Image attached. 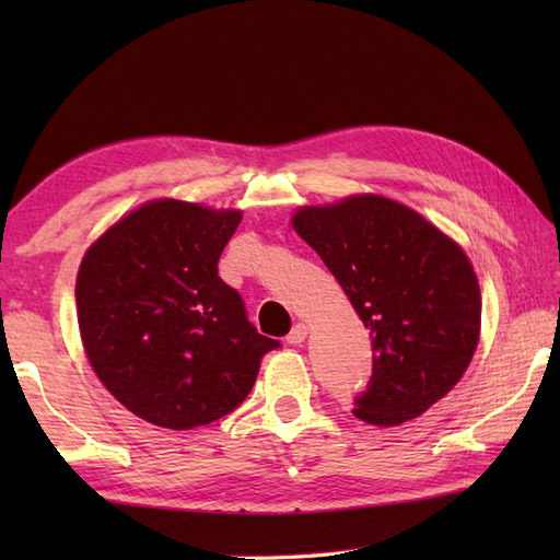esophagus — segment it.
I'll use <instances>...</instances> for the list:
<instances>
[{
	"label": "esophagus",
	"mask_w": 560,
	"mask_h": 560,
	"mask_svg": "<svg viewBox=\"0 0 560 560\" xmlns=\"http://www.w3.org/2000/svg\"><path fill=\"white\" fill-rule=\"evenodd\" d=\"M305 337H307V325L299 323V325H293V329L289 331L287 343H293V347H301V343L305 341Z\"/></svg>",
	"instance_id": "1"
}]
</instances>
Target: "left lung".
Here are the masks:
<instances>
[{"instance_id":"obj_1","label":"left lung","mask_w":560,"mask_h":560,"mask_svg":"<svg viewBox=\"0 0 560 560\" xmlns=\"http://www.w3.org/2000/svg\"><path fill=\"white\" fill-rule=\"evenodd\" d=\"M293 229L323 257L373 335V375L353 416L397 425L443 399L477 351L481 293L467 255L397 201L307 207Z\"/></svg>"}]
</instances>
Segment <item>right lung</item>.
I'll return each mask as SVG.
<instances>
[{
	"label": "right lung",
	"instance_id": "1",
	"mask_svg": "<svg viewBox=\"0 0 560 560\" xmlns=\"http://www.w3.org/2000/svg\"><path fill=\"white\" fill-rule=\"evenodd\" d=\"M241 211L159 199L101 235L81 261L83 349L110 395L141 419L189 431L249 395L261 355L279 349L247 319L219 257Z\"/></svg>",
	"mask_w": 560,
	"mask_h": 560
}]
</instances>
